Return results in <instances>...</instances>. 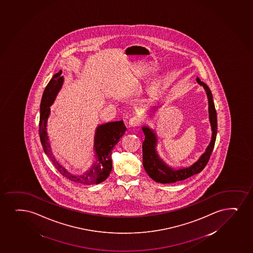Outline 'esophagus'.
<instances>
[{
    "mask_svg": "<svg viewBox=\"0 0 253 253\" xmlns=\"http://www.w3.org/2000/svg\"><path fill=\"white\" fill-rule=\"evenodd\" d=\"M128 125H129V127H132V128L138 127V126L140 125V119L136 118V117L131 118V119L128 120Z\"/></svg>",
    "mask_w": 253,
    "mask_h": 253,
    "instance_id": "obj_1",
    "label": "esophagus"
}]
</instances>
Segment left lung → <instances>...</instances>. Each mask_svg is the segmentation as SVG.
<instances>
[{"instance_id": "8db88e82", "label": "left lung", "mask_w": 253, "mask_h": 253, "mask_svg": "<svg viewBox=\"0 0 253 253\" xmlns=\"http://www.w3.org/2000/svg\"><path fill=\"white\" fill-rule=\"evenodd\" d=\"M196 82L204 88L208 96L209 121H210L211 128V141L208 144L204 153H202V156L198 158V160L195 162L192 165L175 169L172 167L169 166L158 154L157 151L158 137L156 132L148 126H143V133L145 134V140L142 144L143 166L147 174L154 181L158 183H161V184L175 183V182L181 181L190 178L196 173H199L208 164L213 150L214 144L217 136V112L215 109L212 95L209 87L205 83L200 81L198 77H196ZM158 107H159V106H153L152 107V111L155 112Z\"/></svg>"}]
</instances>
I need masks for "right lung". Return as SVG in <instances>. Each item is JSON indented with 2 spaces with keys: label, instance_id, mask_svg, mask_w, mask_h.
Wrapping results in <instances>:
<instances>
[{
  "label": "right lung",
  "instance_id": "obj_1",
  "mask_svg": "<svg viewBox=\"0 0 253 253\" xmlns=\"http://www.w3.org/2000/svg\"><path fill=\"white\" fill-rule=\"evenodd\" d=\"M61 72L53 75L51 81H49L45 87L42 102H41V116H40V138L42 147L45 154L52 162L54 166L58 170V172L65 178H69L71 181L79 184H100L104 181L109 176L113 163H112V151L116 146L120 138H122L126 131V127L123 120L115 122L106 123L96 127L94 139V151H95V160L91 165L84 172L81 173H73L60 164L54 157L51 152V144L47 135L48 118L51 113V105L53 104L57 94L63 86L64 78L61 76Z\"/></svg>",
  "mask_w": 253,
  "mask_h": 253
}]
</instances>
